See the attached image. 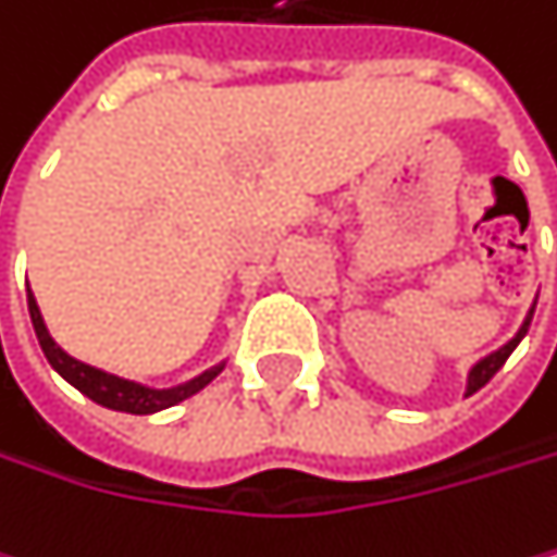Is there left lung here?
Here are the masks:
<instances>
[{
    "mask_svg": "<svg viewBox=\"0 0 557 557\" xmlns=\"http://www.w3.org/2000/svg\"><path fill=\"white\" fill-rule=\"evenodd\" d=\"M532 313H535V307L529 310V317H525V323L519 326V333H515V336H511V339H508V343H505L502 349L488 352V356H485V360H479V363H475V367L469 370V386H466V396L479 393V389H482V386H485V383H488V380H492V376H495V373H498V370L505 367V360H508V356H511V349H515V346H519V343H522V336L529 333Z\"/></svg>",
    "mask_w": 557,
    "mask_h": 557,
    "instance_id": "8db88e82",
    "label": "left lung"
}]
</instances>
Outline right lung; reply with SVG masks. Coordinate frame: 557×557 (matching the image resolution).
Returning a JSON list of instances; mask_svg holds the SVG:
<instances>
[{
    "mask_svg": "<svg viewBox=\"0 0 557 557\" xmlns=\"http://www.w3.org/2000/svg\"><path fill=\"white\" fill-rule=\"evenodd\" d=\"M28 317H32L35 336H38V346H42V352H46V360L52 363V370H55L62 380H69L78 393H85L91 403H98V406H104V409H114V412L148 416V412L177 406L181 399H187V396H194V393H201V389L224 370V363H221V367L201 373V376L190 380V383H184V386H174V389H148V386H141V383H132V380H122V376H111V373H104V370H95V367H88V363H78L75 356H69V352L49 336L46 320H42V313H38V304H35L32 290H28Z\"/></svg>",
    "mask_w": 557,
    "mask_h": 557,
    "instance_id": "1",
    "label": "right lung"
}]
</instances>
